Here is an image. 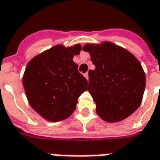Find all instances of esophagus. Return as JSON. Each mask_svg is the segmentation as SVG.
<instances>
[{
  "label": "esophagus",
  "instance_id": "esophagus-1",
  "mask_svg": "<svg viewBox=\"0 0 160 160\" xmlns=\"http://www.w3.org/2000/svg\"><path fill=\"white\" fill-rule=\"evenodd\" d=\"M83 76H84V78H86V79H89V75H88V73H85V74H84V75H83Z\"/></svg>",
  "mask_w": 160,
  "mask_h": 160
}]
</instances>
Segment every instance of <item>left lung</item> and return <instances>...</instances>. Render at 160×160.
Masks as SVG:
<instances>
[{
  "label": "left lung",
  "mask_w": 160,
  "mask_h": 160,
  "mask_svg": "<svg viewBox=\"0 0 160 160\" xmlns=\"http://www.w3.org/2000/svg\"><path fill=\"white\" fill-rule=\"evenodd\" d=\"M84 52L95 65L89 70V87L98 115L108 122L128 117L142 102L145 74L141 63L127 49L112 42L85 44Z\"/></svg>",
  "instance_id": "left-lung-1"
}]
</instances>
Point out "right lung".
<instances>
[{"mask_svg": "<svg viewBox=\"0 0 160 160\" xmlns=\"http://www.w3.org/2000/svg\"><path fill=\"white\" fill-rule=\"evenodd\" d=\"M81 45L65 48L56 45L38 54L28 62L22 77V85L31 107L49 122H60L75 111L78 98L88 90V82L74 55Z\"/></svg>", "mask_w": 160, "mask_h": 160, "instance_id": "1", "label": "right lung"}]
</instances>
